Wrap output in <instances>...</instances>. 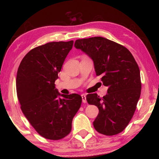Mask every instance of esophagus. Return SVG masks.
I'll use <instances>...</instances> for the list:
<instances>
[{
	"label": "esophagus",
	"instance_id": "obj_1",
	"mask_svg": "<svg viewBox=\"0 0 159 159\" xmlns=\"http://www.w3.org/2000/svg\"><path fill=\"white\" fill-rule=\"evenodd\" d=\"M81 97H82V100H83V103H86V102H87V100H86V96H85V94H82Z\"/></svg>",
	"mask_w": 159,
	"mask_h": 159
}]
</instances>
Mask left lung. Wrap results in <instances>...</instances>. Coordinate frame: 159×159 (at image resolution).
<instances>
[{
	"instance_id": "1",
	"label": "left lung",
	"mask_w": 159,
	"mask_h": 159,
	"mask_svg": "<svg viewBox=\"0 0 159 159\" xmlns=\"http://www.w3.org/2000/svg\"><path fill=\"white\" fill-rule=\"evenodd\" d=\"M74 46L92 58L96 75L108 87L103 98L96 93L86 96L88 103L99 109L94 128L107 136L121 133L133 118L141 94L140 72L135 60L123 45L103 37L78 39Z\"/></svg>"
}]
</instances>
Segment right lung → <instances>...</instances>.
<instances>
[{
  "mask_svg": "<svg viewBox=\"0 0 159 159\" xmlns=\"http://www.w3.org/2000/svg\"><path fill=\"white\" fill-rule=\"evenodd\" d=\"M73 44V41L51 42L34 48L22 59L17 70L16 89L21 111L35 130L51 140L68 135L81 105V96L60 95L55 87Z\"/></svg>",
  "mask_w": 159,
  "mask_h": 159,
  "instance_id": "add662e5",
  "label": "right lung"
}]
</instances>
